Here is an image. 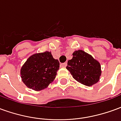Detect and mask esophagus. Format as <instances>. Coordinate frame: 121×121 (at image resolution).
Wrapping results in <instances>:
<instances>
[{
    "label": "esophagus",
    "instance_id": "esophagus-1",
    "mask_svg": "<svg viewBox=\"0 0 121 121\" xmlns=\"http://www.w3.org/2000/svg\"><path fill=\"white\" fill-rule=\"evenodd\" d=\"M67 63H61L60 65L61 67H67Z\"/></svg>",
    "mask_w": 121,
    "mask_h": 121
}]
</instances>
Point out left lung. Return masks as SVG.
Segmentation results:
<instances>
[{"label":"left lung","mask_w":121,"mask_h":121,"mask_svg":"<svg viewBox=\"0 0 121 121\" xmlns=\"http://www.w3.org/2000/svg\"><path fill=\"white\" fill-rule=\"evenodd\" d=\"M73 58L66 67L74 78L86 86L97 83L101 75V66L99 61L84 50L74 51Z\"/></svg>","instance_id":"left-lung-1"}]
</instances>
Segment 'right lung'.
Instances as JSON below:
<instances>
[{"instance_id": "obj_1", "label": "right lung", "mask_w": 121, "mask_h": 121, "mask_svg": "<svg viewBox=\"0 0 121 121\" xmlns=\"http://www.w3.org/2000/svg\"><path fill=\"white\" fill-rule=\"evenodd\" d=\"M60 62L50 52L36 53L28 58L21 69V77L28 88L41 91L55 79Z\"/></svg>"}]
</instances>
